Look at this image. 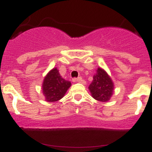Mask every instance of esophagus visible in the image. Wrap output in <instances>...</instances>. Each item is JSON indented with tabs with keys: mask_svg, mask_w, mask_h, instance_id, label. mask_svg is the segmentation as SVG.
Instances as JSON below:
<instances>
[{
	"mask_svg": "<svg viewBox=\"0 0 152 152\" xmlns=\"http://www.w3.org/2000/svg\"><path fill=\"white\" fill-rule=\"evenodd\" d=\"M72 81H73V82H75V83H80V82H82V81H83V80H82V78H81V77H78V78L72 79Z\"/></svg>",
	"mask_w": 152,
	"mask_h": 152,
	"instance_id": "obj_1",
	"label": "esophagus"
}]
</instances>
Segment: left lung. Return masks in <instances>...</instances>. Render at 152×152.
<instances>
[{
  "mask_svg": "<svg viewBox=\"0 0 152 152\" xmlns=\"http://www.w3.org/2000/svg\"><path fill=\"white\" fill-rule=\"evenodd\" d=\"M89 90L95 99L107 102L113 92V83L106 72L99 68L96 74L93 76L92 82L89 85Z\"/></svg>",
  "mask_w": 152,
  "mask_h": 152,
  "instance_id": "left-lung-1",
  "label": "left lung"
}]
</instances>
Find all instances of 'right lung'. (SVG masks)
Returning a JSON list of instances; mask_svg holds the SVG:
<instances>
[{
    "instance_id": "add662e5",
    "label": "right lung",
    "mask_w": 152,
    "mask_h": 152,
    "mask_svg": "<svg viewBox=\"0 0 152 152\" xmlns=\"http://www.w3.org/2000/svg\"><path fill=\"white\" fill-rule=\"evenodd\" d=\"M70 86L71 83L62 78L58 70L55 68L44 79L42 92L46 101L56 102L63 98Z\"/></svg>"
}]
</instances>
